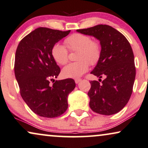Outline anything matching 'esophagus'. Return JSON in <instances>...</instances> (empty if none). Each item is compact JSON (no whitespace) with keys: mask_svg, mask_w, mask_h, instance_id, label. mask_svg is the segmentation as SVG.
<instances>
[{"mask_svg":"<svg viewBox=\"0 0 148 148\" xmlns=\"http://www.w3.org/2000/svg\"><path fill=\"white\" fill-rule=\"evenodd\" d=\"M80 81H81V79H80V78H76V79H75V83L76 84L79 83Z\"/></svg>","mask_w":148,"mask_h":148,"instance_id":"esophagus-1","label":"esophagus"}]
</instances>
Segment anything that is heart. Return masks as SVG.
Masks as SVG:
<instances>
[{"label":"heart","mask_w":148,"mask_h":148,"mask_svg":"<svg viewBox=\"0 0 148 148\" xmlns=\"http://www.w3.org/2000/svg\"><path fill=\"white\" fill-rule=\"evenodd\" d=\"M66 47L70 52H77L76 60L63 68V76L65 78H76L81 76L89 70V64L95 65L99 62L102 54V47L98 40H93L88 35L74 33L65 40ZM64 46L56 44L52 48V58L59 65H65L68 61L69 52Z\"/></svg>","instance_id":"obj_1"}]
</instances>
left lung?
Returning a JSON list of instances; mask_svg holds the SVG:
<instances>
[{
  "instance_id": "1",
  "label": "left lung",
  "mask_w": 148,
  "mask_h": 148,
  "mask_svg": "<svg viewBox=\"0 0 148 148\" xmlns=\"http://www.w3.org/2000/svg\"><path fill=\"white\" fill-rule=\"evenodd\" d=\"M77 31L95 37L102 47L100 61L91 72L100 79L90 82L89 106L101 115L118 113L130 100L135 79L134 54L130 43L124 35L106 24ZM103 76L106 78L102 82L100 78Z\"/></svg>"
}]
</instances>
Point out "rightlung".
<instances>
[{"label": "right lung", "instance_id": "obj_1", "mask_svg": "<svg viewBox=\"0 0 148 148\" xmlns=\"http://www.w3.org/2000/svg\"><path fill=\"white\" fill-rule=\"evenodd\" d=\"M70 32L37 28L24 37L17 48L14 72L20 95L41 117L53 118L64 113L68 107L69 93L76 87L72 78L54 80L61 69L52 58V48ZM52 79L54 83L50 86Z\"/></svg>", "mask_w": 148, "mask_h": 148}]
</instances>
